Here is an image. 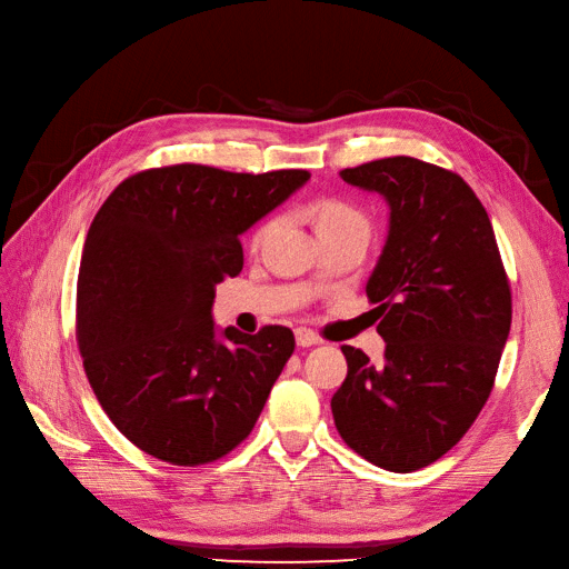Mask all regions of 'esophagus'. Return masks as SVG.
Returning <instances> with one entry per match:
<instances>
[{"mask_svg": "<svg viewBox=\"0 0 569 569\" xmlns=\"http://www.w3.org/2000/svg\"><path fill=\"white\" fill-rule=\"evenodd\" d=\"M297 343H299L301 349L316 347V343H320V337L313 330H306V327H299V330H297Z\"/></svg>", "mask_w": 569, "mask_h": 569, "instance_id": "esophagus-1", "label": "esophagus"}]
</instances>
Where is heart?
Wrapping results in <instances>:
<instances>
[{
  "mask_svg": "<svg viewBox=\"0 0 569 569\" xmlns=\"http://www.w3.org/2000/svg\"><path fill=\"white\" fill-rule=\"evenodd\" d=\"M313 216H316V228L320 232H335V230H349V228H363L368 230V220L366 216L356 211L351 203L347 201H337V199H325L313 206ZM263 237V230L256 234V239Z\"/></svg>",
  "mask_w": 569,
  "mask_h": 569,
  "instance_id": "obj_1",
  "label": "heart"
}]
</instances>
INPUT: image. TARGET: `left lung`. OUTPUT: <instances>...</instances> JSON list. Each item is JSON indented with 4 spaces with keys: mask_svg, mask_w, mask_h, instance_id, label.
Instances as JSON below:
<instances>
[{
    "mask_svg": "<svg viewBox=\"0 0 569 569\" xmlns=\"http://www.w3.org/2000/svg\"><path fill=\"white\" fill-rule=\"evenodd\" d=\"M385 197L389 232L368 299L385 366L353 347L332 416L347 446L391 472L439 460L485 408L510 332V284L485 206L460 176L410 157L343 168Z\"/></svg>",
    "mask_w": 569,
    "mask_h": 569,
    "instance_id": "obj_1",
    "label": "left lung"
}]
</instances>
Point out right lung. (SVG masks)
Instances as JSON below:
<instances>
[{
  "instance_id": "add662e5",
  "label": "right lung",
  "mask_w": 569,
  "mask_h": 569,
  "mask_svg": "<svg viewBox=\"0 0 569 569\" xmlns=\"http://www.w3.org/2000/svg\"><path fill=\"white\" fill-rule=\"evenodd\" d=\"M308 178L180 163L130 176L101 203L82 249L76 335L101 408L137 449L194 468L249 437L295 335L218 330L216 284L244 266L239 234Z\"/></svg>"
}]
</instances>
